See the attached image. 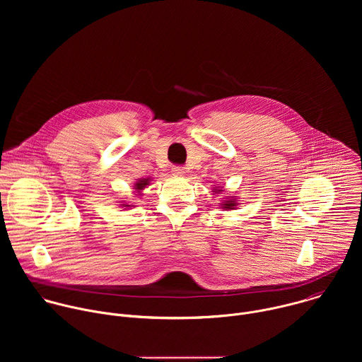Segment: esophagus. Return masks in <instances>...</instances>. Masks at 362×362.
<instances>
[{
    "instance_id": "1",
    "label": "esophagus",
    "mask_w": 362,
    "mask_h": 362,
    "mask_svg": "<svg viewBox=\"0 0 362 362\" xmlns=\"http://www.w3.org/2000/svg\"><path fill=\"white\" fill-rule=\"evenodd\" d=\"M172 173H173L175 176H183V175H185V169H183L182 166H173V168H172Z\"/></svg>"
}]
</instances>
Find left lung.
Returning <instances> with one entry per match:
<instances>
[{
    "mask_svg": "<svg viewBox=\"0 0 362 362\" xmlns=\"http://www.w3.org/2000/svg\"><path fill=\"white\" fill-rule=\"evenodd\" d=\"M214 192H215V193H221V192H222V189L215 187V189H214ZM236 206H238V202L235 200V196H232V197H228V200L222 202L221 208H222V209H225V211H229V209H235Z\"/></svg>",
    "mask_w": 362,
    "mask_h": 362,
    "instance_id": "left-lung-1",
    "label": "left lung"
}]
</instances>
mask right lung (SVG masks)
Instances as JSON below:
<instances>
[{
	"label": "right lung",
	"mask_w": 362,
	"mask_h": 362,
	"mask_svg": "<svg viewBox=\"0 0 362 362\" xmlns=\"http://www.w3.org/2000/svg\"><path fill=\"white\" fill-rule=\"evenodd\" d=\"M150 185V177H147V179H139L136 183H134V189L137 190V193L140 194V192L146 187V186H148ZM123 208H130L132 204H122Z\"/></svg>",
	"instance_id": "add662e5"
}]
</instances>
